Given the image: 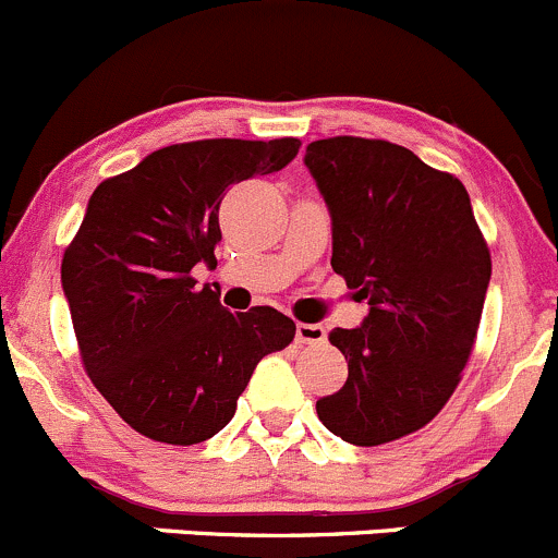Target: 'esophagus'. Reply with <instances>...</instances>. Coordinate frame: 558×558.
Wrapping results in <instances>:
<instances>
[{
    "label": "esophagus",
    "instance_id": "obj_1",
    "mask_svg": "<svg viewBox=\"0 0 558 558\" xmlns=\"http://www.w3.org/2000/svg\"><path fill=\"white\" fill-rule=\"evenodd\" d=\"M295 338L298 343H322L325 341V327L314 325V322H298Z\"/></svg>",
    "mask_w": 558,
    "mask_h": 558
}]
</instances>
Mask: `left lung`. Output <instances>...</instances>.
<instances>
[{
    "label": "left lung",
    "instance_id": "8db88e82",
    "mask_svg": "<svg viewBox=\"0 0 558 558\" xmlns=\"http://www.w3.org/2000/svg\"><path fill=\"white\" fill-rule=\"evenodd\" d=\"M306 166L332 217V271L371 312L330 332L349 363L319 422L352 446H381L433 422L462 381L492 279L470 195L408 147L330 136Z\"/></svg>",
    "mask_w": 558,
    "mask_h": 558
}]
</instances>
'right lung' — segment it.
<instances>
[{
	"label": "right lung",
	"instance_id": "add662e5",
	"mask_svg": "<svg viewBox=\"0 0 558 558\" xmlns=\"http://www.w3.org/2000/svg\"><path fill=\"white\" fill-rule=\"evenodd\" d=\"M298 150L295 136L182 142L90 195L61 281L85 373L145 438L209 440L233 418L255 365L295 338L277 308H222L215 290L195 287L193 266H217L228 187L284 169Z\"/></svg>",
	"mask_w": 558,
	"mask_h": 558
}]
</instances>
